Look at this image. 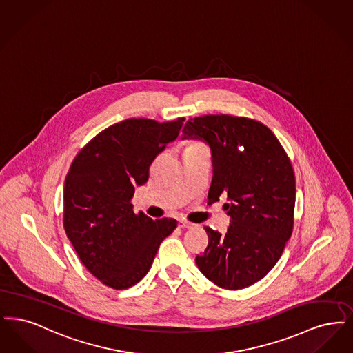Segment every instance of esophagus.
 Listing matches in <instances>:
<instances>
[{
	"mask_svg": "<svg viewBox=\"0 0 353 353\" xmlns=\"http://www.w3.org/2000/svg\"><path fill=\"white\" fill-rule=\"evenodd\" d=\"M179 227H181V228L191 230V228H196L198 225L194 224V223H191V221H187V220H181V221H179Z\"/></svg>",
	"mask_w": 353,
	"mask_h": 353,
	"instance_id": "34e87169",
	"label": "esophagus"
}]
</instances>
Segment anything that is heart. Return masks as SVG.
Here are the masks:
<instances>
[{
	"label": "heart",
	"mask_w": 353,
	"mask_h": 353,
	"mask_svg": "<svg viewBox=\"0 0 353 353\" xmlns=\"http://www.w3.org/2000/svg\"><path fill=\"white\" fill-rule=\"evenodd\" d=\"M187 148H205L201 142H191V143H188V146ZM185 148V149H187Z\"/></svg>",
	"instance_id": "heart-1"
}]
</instances>
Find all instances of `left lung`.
Returning <instances> with one entry per match:
<instances>
[{
    "label": "left lung",
    "instance_id": "obj_1",
    "mask_svg": "<svg viewBox=\"0 0 353 353\" xmlns=\"http://www.w3.org/2000/svg\"><path fill=\"white\" fill-rule=\"evenodd\" d=\"M183 139L208 143L214 176L208 200L227 196L225 234L205 227L207 249L196 256L200 272L219 288L244 289L266 276L290 239L295 176L273 132L252 119L207 114L188 120Z\"/></svg>",
    "mask_w": 353,
    "mask_h": 353
}]
</instances>
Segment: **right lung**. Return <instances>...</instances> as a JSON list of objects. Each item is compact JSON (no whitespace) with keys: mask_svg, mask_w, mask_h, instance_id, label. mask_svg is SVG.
<instances>
[{"mask_svg":"<svg viewBox=\"0 0 353 353\" xmlns=\"http://www.w3.org/2000/svg\"><path fill=\"white\" fill-rule=\"evenodd\" d=\"M183 121L128 119L114 123L77 153L65 176L67 237L88 272L112 289L132 288L146 276L161 243L176 228L175 219L136 215L130 200Z\"/></svg>","mask_w":353,"mask_h":353,"instance_id":"right-lung-1","label":"right lung"}]
</instances>
